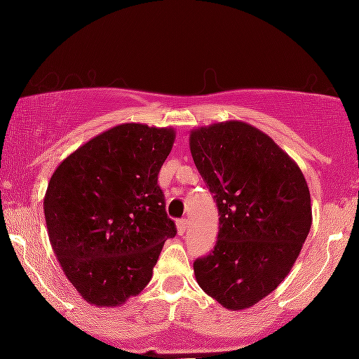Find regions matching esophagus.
Returning a JSON list of instances; mask_svg holds the SVG:
<instances>
[{
  "mask_svg": "<svg viewBox=\"0 0 359 359\" xmlns=\"http://www.w3.org/2000/svg\"><path fill=\"white\" fill-rule=\"evenodd\" d=\"M187 219H179L177 221V233L179 234H184L185 233V229H187Z\"/></svg>",
  "mask_w": 359,
  "mask_h": 359,
  "instance_id": "obj_1",
  "label": "esophagus"
}]
</instances>
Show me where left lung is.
<instances>
[{
    "mask_svg": "<svg viewBox=\"0 0 359 359\" xmlns=\"http://www.w3.org/2000/svg\"><path fill=\"white\" fill-rule=\"evenodd\" d=\"M189 147L219 211L216 246L194 262L197 283L228 311L253 307L290 273L311 231L306 177L245 121L196 128Z\"/></svg>",
    "mask_w": 359,
    "mask_h": 359,
    "instance_id": "left-lung-1",
    "label": "left lung"
}]
</instances>
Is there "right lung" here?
Here are the masks:
<instances>
[{"mask_svg":"<svg viewBox=\"0 0 359 359\" xmlns=\"http://www.w3.org/2000/svg\"><path fill=\"white\" fill-rule=\"evenodd\" d=\"M174 128L123 123L60 162L43 197L48 240L69 282L90 306L119 307L154 275L175 236L158 172Z\"/></svg>","mask_w":359,"mask_h":359,"instance_id":"obj_1","label":"right lung"}]
</instances>
